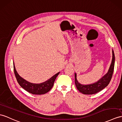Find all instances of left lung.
Segmentation results:
<instances>
[{"label": "left lung", "instance_id": "left-lung-1", "mask_svg": "<svg viewBox=\"0 0 122 122\" xmlns=\"http://www.w3.org/2000/svg\"><path fill=\"white\" fill-rule=\"evenodd\" d=\"M112 60L111 64L109 69L106 75L102 78H101L99 81L94 83L88 85H83L79 83L76 80V75L75 73V84L76 87L79 92L82 94L85 95H92L96 94L102 90L106 86H107L110 82L112 77L113 73L114 71V63H115V56L113 51L112 50Z\"/></svg>", "mask_w": 122, "mask_h": 122}]
</instances>
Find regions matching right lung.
<instances>
[{
    "instance_id": "right-lung-1",
    "label": "right lung",
    "mask_w": 122,
    "mask_h": 122,
    "mask_svg": "<svg viewBox=\"0 0 122 122\" xmlns=\"http://www.w3.org/2000/svg\"><path fill=\"white\" fill-rule=\"evenodd\" d=\"M13 68L14 74L15 76L17 81L19 83L20 86L26 91L29 92V93L35 95L44 94L49 92L52 88L56 77L57 76L58 74L59 73V72L55 74L54 76H53L46 82L39 84H36L29 82L28 81L22 78L21 76H20L19 74L17 73L15 69L14 63Z\"/></svg>"
}]
</instances>
